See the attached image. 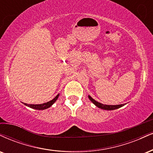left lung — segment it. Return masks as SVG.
<instances>
[{"label":"left lung","mask_w":153,"mask_h":153,"mask_svg":"<svg viewBox=\"0 0 153 153\" xmlns=\"http://www.w3.org/2000/svg\"><path fill=\"white\" fill-rule=\"evenodd\" d=\"M88 98H89L90 100H91L95 106H97V108H100V109H102V110H116V109H118L120 108H121V107L124 106L125 105H126V104H120V105H104V104L100 103V102H97L96 100H95L94 99H93L91 96H90V95H88Z\"/></svg>","instance_id":"1"}]
</instances>
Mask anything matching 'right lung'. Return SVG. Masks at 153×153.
Masks as SVG:
<instances>
[{
  "label": "right lung",
  "mask_w": 153,
  "mask_h": 153,
  "mask_svg": "<svg viewBox=\"0 0 153 153\" xmlns=\"http://www.w3.org/2000/svg\"><path fill=\"white\" fill-rule=\"evenodd\" d=\"M58 97H59V94L57 95L53 99V100H50V101H48V102H45V103H43V104L33 105V104H27V103H25V102H23V104L25 105V106H27V107H29V108H33V109H35V110H45V109H47V108H50L51 106H52L54 104V102L57 100V99L58 98Z\"/></svg>",
  "instance_id": "1"
}]
</instances>
